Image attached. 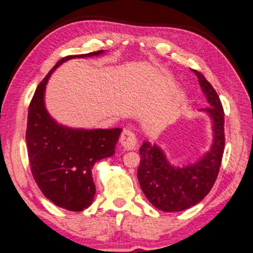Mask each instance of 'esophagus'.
Segmentation results:
<instances>
[{
	"instance_id": "esophagus-1",
	"label": "esophagus",
	"mask_w": 253,
	"mask_h": 253,
	"mask_svg": "<svg viewBox=\"0 0 253 253\" xmlns=\"http://www.w3.org/2000/svg\"><path fill=\"white\" fill-rule=\"evenodd\" d=\"M120 143L126 150H134L137 147V140L134 133L129 129H124L120 136Z\"/></svg>"
}]
</instances>
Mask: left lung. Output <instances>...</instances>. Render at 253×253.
<instances>
[{
	"mask_svg": "<svg viewBox=\"0 0 253 253\" xmlns=\"http://www.w3.org/2000/svg\"><path fill=\"white\" fill-rule=\"evenodd\" d=\"M193 72L210 103V107L201 111L211 117L213 125L211 149L194 164L174 167L156 144L144 141L140 148L137 179L141 190L154 207L163 211H180L200 203L213 187L221 167L224 150L223 107L211 84L203 74Z\"/></svg>",
	"mask_w": 253,
	"mask_h": 253,
	"instance_id": "8db88e82",
	"label": "left lung"
}]
</instances>
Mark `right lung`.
<instances>
[{
    "label": "right lung",
    "mask_w": 253,
    "mask_h": 253,
    "mask_svg": "<svg viewBox=\"0 0 253 253\" xmlns=\"http://www.w3.org/2000/svg\"><path fill=\"white\" fill-rule=\"evenodd\" d=\"M104 50L60 60L47 74L30 103L26 146L31 172L47 199L63 210L81 211L92 204L96 186L92 168L112 156L121 128H70L56 123L45 107V89L50 75L61 63L74 58H91Z\"/></svg>",
    "instance_id": "add662e5"
}]
</instances>
